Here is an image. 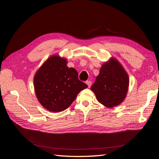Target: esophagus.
<instances>
[{
  "label": "esophagus",
  "mask_w": 159,
  "mask_h": 159,
  "mask_svg": "<svg viewBox=\"0 0 159 159\" xmlns=\"http://www.w3.org/2000/svg\"><path fill=\"white\" fill-rule=\"evenodd\" d=\"M85 83H86V84L88 85L89 87H90L91 85V84H92L91 81H87L85 82Z\"/></svg>",
  "instance_id": "1"
}]
</instances>
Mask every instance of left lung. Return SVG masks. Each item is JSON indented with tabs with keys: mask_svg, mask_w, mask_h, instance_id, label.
Segmentation results:
<instances>
[{
	"mask_svg": "<svg viewBox=\"0 0 159 159\" xmlns=\"http://www.w3.org/2000/svg\"><path fill=\"white\" fill-rule=\"evenodd\" d=\"M129 85V75L115 58L104 63L91 89L99 102L112 107L125 100Z\"/></svg>",
	"mask_w": 159,
	"mask_h": 159,
	"instance_id": "obj_1",
	"label": "left lung"
}]
</instances>
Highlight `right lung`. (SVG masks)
<instances>
[{
  "mask_svg": "<svg viewBox=\"0 0 159 159\" xmlns=\"http://www.w3.org/2000/svg\"><path fill=\"white\" fill-rule=\"evenodd\" d=\"M66 65V59L55 55L48 58L34 75L36 97L48 111L65 110L78 94L88 87L79 80L78 72Z\"/></svg>",
  "mask_w": 159,
  "mask_h": 159,
  "instance_id": "1",
  "label": "right lung"
}]
</instances>
